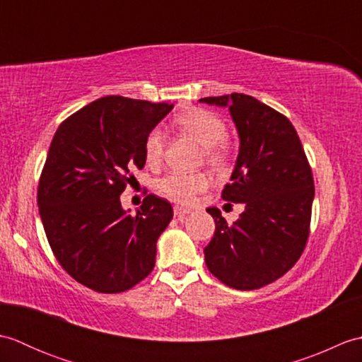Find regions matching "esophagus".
Returning a JSON list of instances; mask_svg holds the SVG:
<instances>
[{
    "label": "esophagus",
    "instance_id": "obj_1",
    "mask_svg": "<svg viewBox=\"0 0 362 362\" xmlns=\"http://www.w3.org/2000/svg\"><path fill=\"white\" fill-rule=\"evenodd\" d=\"M189 213H191V210H188V209H182V206H174L175 216L182 218V216H187V214H189Z\"/></svg>",
    "mask_w": 362,
    "mask_h": 362
}]
</instances>
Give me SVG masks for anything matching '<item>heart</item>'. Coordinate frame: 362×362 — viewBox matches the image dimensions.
I'll return each mask as SVG.
<instances>
[{
	"label": "heart",
	"instance_id": "b5f03b06",
	"mask_svg": "<svg viewBox=\"0 0 362 362\" xmlns=\"http://www.w3.org/2000/svg\"><path fill=\"white\" fill-rule=\"evenodd\" d=\"M175 122L204 146L205 158L213 168L227 169L230 166L233 158V148L226 140L227 124L224 119L209 110L191 109L179 115L175 118ZM165 141V130L161 127H153L146 136L143 146L146 163L151 166L160 163L161 158H163ZM209 185L210 179L204 173L187 174L175 171L160 180L158 189L161 191V194L174 202L191 204L197 194H201L202 191L209 188Z\"/></svg>",
	"mask_w": 362,
	"mask_h": 362
}]
</instances>
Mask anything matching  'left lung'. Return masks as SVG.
Here are the masks:
<instances>
[{"label":"left lung","mask_w":362,"mask_h":362,"mask_svg":"<svg viewBox=\"0 0 362 362\" xmlns=\"http://www.w3.org/2000/svg\"><path fill=\"white\" fill-rule=\"evenodd\" d=\"M201 103L227 107L240 136V152L222 199L244 204L227 224L209 209L216 230L204 249L209 271L230 288L252 291L280 279L308 241L314 199L313 173L291 121L243 93Z\"/></svg>","instance_id":"8db88e82"}]
</instances>
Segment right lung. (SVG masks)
I'll list each match as a JSON object with an SVG mask.
<instances>
[{"label": "right lung", "instance_id": "1", "mask_svg": "<svg viewBox=\"0 0 362 362\" xmlns=\"http://www.w3.org/2000/svg\"><path fill=\"white\" fill-rule=\"evenodd\" d=\"M173 104L105 96L73 113L54 135L37 204L57 261L76 281L104 294L135 286L156 266L157 240L173 219L149 194L135 216L119 196L144 168V140Z\"/></svg>", "mask_w": 362, "mask_h": 362}]
</instances>
